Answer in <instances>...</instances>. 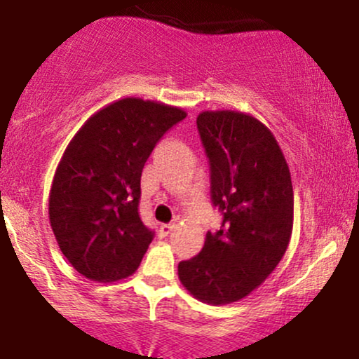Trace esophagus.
<instances>
[{
    "label": "esophagus",
    "instance_id": "esophagus-1",
    "mask_svg": "<svg viewBox=\"0 0 359 359\" xmlns=\"http://www.w3.org/2000/svg\"><path fill=\"white\" fill-rule=\"evenodd\" d=\"M173 229H175V224H161L160 225V235H161V237H166V235H170V232Z\"/></svg>",
    "mask_w": 359,
    "mask_h": 359
}]
</instances>
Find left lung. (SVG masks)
<instances>
[{
    "mask_svg": "<svg viewBox=\"0 0 359 359\" xmlns=\"http://www.w3.org/2000/svg\"><path fill=\"white\" fill-rule=\"evenodd\" d=\"M198 130L210 166V198L224 215L194 258L178 264L191 296L224 306L266 279L286 253L294 222L291 173L263 122L238 111H204Z\"/></svg>",
    "mask_w": 359,
    "mask_h": 359,
    "instance_id": "8db88e82",
    "label": "left lung"
}]
</instances>
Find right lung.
Returning <instances> with one entry per match:
<instances>
[{"instance_id": "right-lung-1", "label": "right lung", "mask_w": 359, "mask_h": 359, "mask_svg": "<svg viewBox=\"0 0 359 359\" xmlns=\"http://www.w3.org/2000/svg\"><path fill=\"white\" fill-rule=\"evenodd\" d=\"M186 111L124 97L93 114L63 151L48 219L72 266L97 283L130 276L154 232L140 220V178L151 150Z\"/></svg>"}]
</instances>
